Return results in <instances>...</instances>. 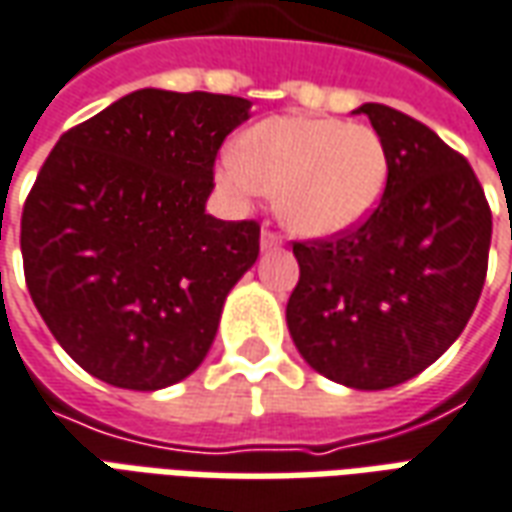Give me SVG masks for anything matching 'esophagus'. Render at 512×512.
I'll return each instance as SVG.
<instances>
[{
    "label": "esophagus",
    "instance_id": "34e87169",
    "mask_svg": "<svg viewBox=\"0 0 512 512\" xmlns=\"http://www.w3.org/2000/svg\"><path fill=\"white\" fill-rule=\"evenodd\" d=\"M260 246H263V249H277V246H282V235L277 230H271V227H263Z\"/></svg>",
    "mask_w": 512,
    "mask_h": 512
}]
</instances>
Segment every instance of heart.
Instances as JSON below:
<instances>
[{"label": "heart", "mask_w": 512, "mask_h": 512, "mask_svg": "<svg viewBox=\"0 0 512 512\" xmlns=\"http://www.w3.org/2000/svg\"><path fill=\"white\" fill-rule=\"evenodd\" d=\"M238 199L277 194L280 219L299 235H335L366 219L388 182V152L368 124L277 116L255 124L219 163Z\"/></svg>", "instance_id": "1"}]
</instances>
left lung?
Listing matches in <instances>:
<instances>
[{
	"instance_id": "8db88e82",
	"label": "left lung",
	"mask_w": 512,
	"mask_h": 512,
	"mask_svg": "<svg viewBox=\"0 0 512 512\" xmlns=\"http://www.w3.org/2000/svg\"><path fill=\"white\" fill-rule=\"evenodd\" d=\"M388 152V182L366 219L293 241L299 282L288 330L327 380L382 391L421 374L457 341L480 302L491 207L468 160L421 121L360 107Z\"/></svg>"
}]
</instances>
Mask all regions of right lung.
<instances>
[{
    "instance_id": "right-lung-1",
    "label": "right lung",
    "mask_w": 512,
    "mask_h": 512,
    "mask_svg": "<svg viewBox=\"0 0 512 512\" xmlns=\"http://www.w3.org/2000/svg\"><path fill=\"white\" fill-rule=\"evenodd\" d=\"M249 99L144 88L60 135L21 213L24 280L74 363L107 385L185 380L260 255L255 219L207 216Z\"/></svg>"
}]
</instances>
